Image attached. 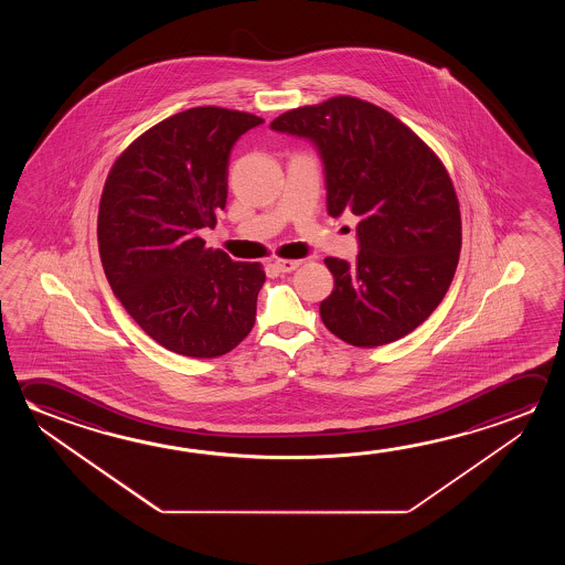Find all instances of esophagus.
I'll list each match as a JSON object with an SVG mask.
<instances>
[{"mask_svg": "<svg viewBox=\"0 0 565 565\" xmlns=\"http://www.w3.org/2000/svg\"><path fill=\"white\" fill-rule=\"evenodd\" d=\"M274 266L281 271V274H289V271H296L301 266V259H276Z\"/></svg>", "mask_w": 565, "mask_h": 565, "instance_id": "obj_1", "label": "esophagus"}]
</instances>
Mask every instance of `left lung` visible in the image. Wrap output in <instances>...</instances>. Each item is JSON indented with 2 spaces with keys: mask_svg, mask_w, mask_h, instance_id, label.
Segmentation results:
<instances>
[{
  "mask_svg": "<svg viewBox=\"0 0 565 565\" xmlns=\"http://www.w3.org/2000/svg\"><path fill=\"white\" fill-rule=\"evenodd\" d=\"M271 130L313 141L327 211L359 218L354 264L327 258L334 289L324 327L352 347L398 341L424 323L454 281L461 213L441 159L390 111L352 96L286 111Z\"/></svg>",
  "mask_w": 565,
  "mask_h": 565,
  "instance_id": "8db88e82",
  "label": "left lung"
}]
</instances>
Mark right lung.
I'll return each instance as SVG.
<instances>
[{
    "label": "right lung",
    "mask_w": 565,
    "mask_h": 565,
    "mask_svg": "<svg viewBox=\"0 0 565 565\" xmlns=\"http://www.w3.org/2000/svg\"><path fill=\"white\" fill-rule=\"evenodd\" d=\"M262 118L199 106L159 121L111 166L98 211V250L114 296L169 351L216 359L250 333L266 274L206 248L226 206L236 139Z\"/></svg>",
    "instance_id": "obj_1"
}]
</instances>
